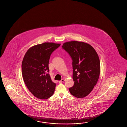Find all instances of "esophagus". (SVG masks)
I'll return each mask as SVG.
<instances>
[{"instance_id":"34e87169","label":"esophagus","mask_w":127,"mask_h":127,"mask_svg":"<svg viewBox=\"0 0 127 127\" xmlns=\"http://www.w3.org/2000/svg\"><path fill=\"white\" fill-rule=\"evenodd\" d=\"M64 81H65V80L64 79H61V81H60L59 82V83H63V82H64Z\"/></svg>"}]
</instances>
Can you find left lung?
Wrapping results in <instances>:
<instances>
[{"label":"left lung","mask_w":127,"mask_h":127,"mask_svg":"<svg viewBox=\"0 0 127 127\" xmlns=\"http://www.w3.org/2000/svg\"><path fill=\"white\" fill-rule=\"evenodd\" d=\"M62 47L73 60L74 85L69 89L70 93L78 98L84 97L92 91L99 77L98 54L92 45L83 42H66Z\"/></svg>","instance_id":"8db88e82"}]
</instances>
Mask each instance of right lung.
<instances>
[{
	"label": "right lung",
	"instance_id": "obj_1",
	"mask_svg": "<svg viewBox=\"0 0 127 127\" xmlns=\"http://www.w3.org/2000/svg\"><path fill=\"white\" fill-rule=\"evenodd\" d=\"M61 44L45 42L33 46L25 53L22 64V77L28 89L41 99L53 96L56 83L48 74L51 54Z\"/></svg>",
	"mask_w": 127,
	"mask_h": 127
}]
</instances>
